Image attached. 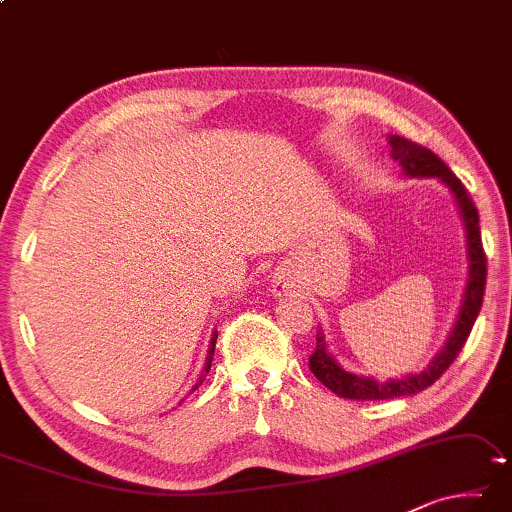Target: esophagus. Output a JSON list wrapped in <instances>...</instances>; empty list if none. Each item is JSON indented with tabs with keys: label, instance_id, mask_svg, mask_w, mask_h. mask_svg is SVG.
<instances>
[{
	"label": "esophagus",
	"instance_id": "34e87169",
	"mask_svg": "<svg viewBox=\"0 0 512 512\" xmlns=\"http://www.w3.org/2000/svg\"><path fill=\"white\" fill-rule=\"evenodd\" d=\"M275 294H278V296H285L287 294V287H285V282H278V285H275Z\"/></svg>",
	"mask_w": 512,
	"mask_h": 512
}]
</instances>
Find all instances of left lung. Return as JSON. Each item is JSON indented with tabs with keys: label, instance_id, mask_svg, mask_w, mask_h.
I'll return each mask as SVG.
<instances>
[{
	"label": "left lung",
	"instance_id": "1",
	"mask_svg": "<svg viewBox=\"0 0 512 512\" xmlns=\"http://www.w3.org/2000/svg\"><path fill=\"white\" fill-rule=\"evenodd\" d=\"M389 148H392V157L396 164L403 168L405 175L440 177V180L449 186L453 196H456L460 216L462 221H465V232H467L469 278H467L465 298H462V305H460L458 321L456 326H453L449 339H446L444 348L437 353V358L428 364L424 371L410 373V376L405 378L385 380V383H380V380L362 378V376H355V373L344 371L335 362V358L326 351L323 332H316V348L310 355V371L330 389V392L342 396V399H353V401L399 399V396H410V394L421 392V389L431 387L435 380L451 367V362L458 358L462 346H465L469 332L474 328L476 316L481 312L483 294H485V275H488V262H485L483 243H481V227H478V212L472 198H469L465 184L451 173V168L446 166L435 152L424 148V145L392 134L389 136Z\"/></svg>",
	"mask_w": 512,
	"mask_h": 512
}]
</instances>
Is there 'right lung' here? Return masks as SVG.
Listing matches in <instances>:
<instances>
[{"mask_svg":"<svg viewBox=\"0 0 512 512\" xmlns=\"http://www.w3.org/2000/svg\"><path fill=\"white\" fill-rule=\"evenodd\" d=\"M216 332H214V335H212V342H209V355H207V362H205V371H209V369H212V360H214V346H216ZM200 385V383H198ZM198 385L196 387H193V389H198Z\"/></svg>","mask_w":512,"mask_h":512,"instance_id":"1","label":"right lung"}]
</instances>
